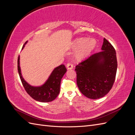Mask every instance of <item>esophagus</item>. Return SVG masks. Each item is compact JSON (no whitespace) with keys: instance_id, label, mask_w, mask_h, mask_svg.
I'll return each mask as SVG.
<instances>
[{"instance_id":"esophagus-1","label":"esophagus","mask_w":135,"mask_h":135,"mask_svg":"<svg viewBox=\"0 0 135 135\" xmlns=\"http://www.w3.org/2000/svg\"><path fill=\"white\" fill-rule=\"evenodd\" d=\"M66 68H67L68 70H71V69H73V65L71 64H70V63L67 64V65H66Z\"/></svg>"}]
</instances>
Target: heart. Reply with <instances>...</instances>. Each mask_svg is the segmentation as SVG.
<instances>
[{
	"label": "heart",
	"mask_w": 135,
	"mask_h": 135,
	"mask_svg": "<svg viewBox=\"0 0 135 135\" xmlns=\"http://www.w3.org/2000/svg\"><path fill=\"white\" fill-rule=\"evenodd\" d=\"M97 46L95 39L79 38L74 40L72 44L73 48L77 50L74 55V58L77 61H81L90 55Z\"/></svg>",
	"instance_id": "b5f03b06"
}]
</instances>
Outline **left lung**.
Listing matches in <instances>:
<instances>
[{
	"instance_id": "1",
	"label": "left lung",
	"mask_w": 135,
	"mask_h": 135,
	"mask_svg": "<svg viewBox=\"0 0 135 135\" xmlns=\"http://www.w3.org/2000/svg\"><path fill=\"white\" fill-rule=\"evenodd\" d=\"M101 50L75 67L78 87L89 99H98L105 96L115 81L117 70L115 49L104 38Z\"/></svg>"
}]
</instances>
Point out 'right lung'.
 <instances>
[{
  "instance_id": "obj_1",
  "label": "right lung",
  "mask_w": 135,
  "mask_h": 135,
  "mask_svg": "<svg viewBox=\"0 0 135 135\" xmlns=\"http://www.w3.org/2000/svg\"><path fill=\"white\" fill-rule=\"evenodd\" d=\"M27 43V41L23 44L22 50ZM20 59L19 56L17 61L18 74L26 92L37 101L48 103L54 100L60 93L61 79L67 71L65 65H61L55 68L43 84L40 86H33L28 84L23 78L20 65Z\"/></svg>"
}]
</instances>
